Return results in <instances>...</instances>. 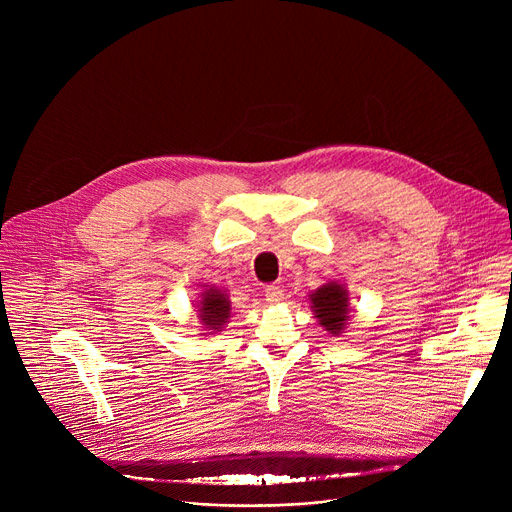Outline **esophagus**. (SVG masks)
Returning <instances> with one entry per match:
<instances>
[{
  "label": "esophagus",
  "instance_id": "obj_1",
  "mask_svg": "<svg viewBox=\"0 0 512 512\" xmlns=\"http://www.w3.org/2000/svg\"><path fill=\"white\" fill-rule=\"evenodd\" d=\"M265 300H267L269 304L281 302V300H283V289H281V285H277V283L267 285V287H265Z\"/></svg>",
  "mask_w": 512,
  "mask_h": 512
}]
</instances>
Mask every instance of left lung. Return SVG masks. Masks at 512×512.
<instances>
[{"mask_svg":"<svg viewBox=\"0 0 512 512\" xmlns=\"http://www.w3.org/2000/svg\"><path fill=\"white\" fill-rule=\"evenodd\" d=\"M318 324L332 336H340L350 320L348 289L340 281H328L308 296Z\"/></svg>","mask_w":512,"mask_h":512,"instance_id":"left-lung-1","label":"left lung"}]
</instances>
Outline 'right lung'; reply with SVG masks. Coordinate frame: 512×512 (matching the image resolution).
<instances>
[{"mask_svg":"<svg viewBox=\"0 0 512 512\" xmlns=\"http://www.w3.org/2000/svg\"><path fill=\"white\" fill-rule=\"evenodd\" d=\"M196 318L202 324V332L200 336L206 334H216L221 332L229 318H231V298H229V289L216 287V285H202V291L196 298Z\"/></svg>","mask_w":512,"mask_h":512,"instance_id":"obj_1","label":"right lung"}]
</instances>
